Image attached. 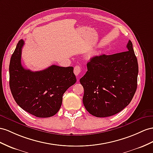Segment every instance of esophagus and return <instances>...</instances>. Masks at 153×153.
Here are the masks:
<instances>
[{"label":"esophagus","instance_id":"esophagus-1","mask_svg":"<svg viewBox=\"0 0 153 153\" xmlns=\"http://www.w3.org/2000/svg\"><path fill=\"white\" fill-rule=\"evenodd\" d=\"M81 68L79 66H76L75 67H74V72L76 76H78L79 74L81 73Z\"/></svg>","mask_w":153,"mask_h":153}]
</instances>
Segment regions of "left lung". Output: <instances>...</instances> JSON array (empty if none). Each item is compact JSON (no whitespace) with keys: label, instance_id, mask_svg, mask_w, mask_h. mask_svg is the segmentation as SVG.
<instances>
[{"label":"left lung","instance_id":"obj_1","mask_svg":"<svg viewBox=\"0 0 153 153\" xmlns=\"http://www.w3.org/2000/svg\"><path fill=\"white\" fill-rule=\"evenodd\" d=\"M128 50L92 57L80 79L83 103L90 114L104 117L120 112L130 103L137 88L138 65L132 43Z\"/></svg>","mask_w":153,"mask_h":153}]
</instances>
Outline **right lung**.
<instances>
[{"label": "right lung", "instance_id": "right-lung-1", "mask_svg": "<svg viewBox=\"0 0 153 153\" xmlns=\"http://www.w3.org/2000/svg\"><path fill=\"white\" fill-rule=\"evenodd\" d=\"M21 39L11 56L10 87L15 101L23 110L38 117L53 116L59 110L62 96L76 83L72 66L52 65L41 71L32 72L21 65Z\"/></svg>", "mask_w": 153, "mask_h": 153}]
</instances>
